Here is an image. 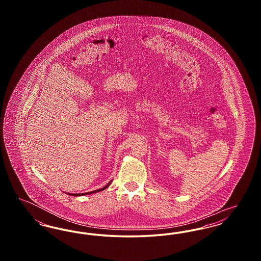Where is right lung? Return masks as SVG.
I'll use <instances>...</instances> for the list:
<instances>
[{
	"mask_svg": "<svg viewBox=\"0 0 261 261\" xmlns=\"http://www.w3.org/2000/svg\"><path fill=\"white\" fill-rule=\"evenodd\" d=\"M111 183H112V181L107 185V186L103 187V188H101V189H99V190H96V191H92V192H89V193H82V194H68V195H71V196H84V195H89V194H94V193H98L99 191H102V190H105V189H107L108 187L111 185Z\"/></svg>",
	"mask_w": 261,
	"mask_h": 261,
	"instance_id": "add662e5",
	"label": "right lung"
}]
</instances>
